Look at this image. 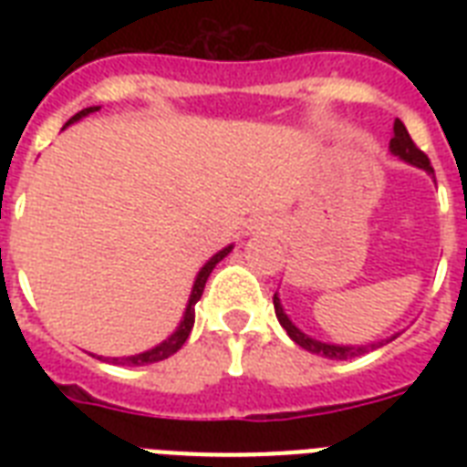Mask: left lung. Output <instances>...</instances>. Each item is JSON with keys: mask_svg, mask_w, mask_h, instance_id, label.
Segmentation results:
<instances>
[{"mask_svg": "<svg viewBox=\"0 0 467 467\" xmlns=\"http://www.w3.org/2000/svg\"><path fill=\"white\" fill-rule=\"evenodd\" d=\"M392 140H390V152L395 157H400L402 161H410V164H414V167L424 169L427 174H434V167H431V161H429V157L421 152L417 145H414V140L410 138V133H407V128L402 120H395V126H392ZM274 310H276V317L278 322H281V327H284L285 332H288V337H291L298 347H303L306 351H310V354H317V356H325V358H332V361H347V358H354V356H361L366 354V351H370V348H378V347H385L388 341H392L395 337H390V339H380V341H373V344H361V347H344V344H327V341H319V339H312V337H307L303 329H298V327L293 325L291 317L284 312V306H281V300H278V296H274Z\"/></svg>", "mask_w": 467, "mask_h": 467, "instance_id": "obj_1", "label": "left lung"}]
</instances>
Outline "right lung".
Masks as SVG:
<instances>
[{
  "instance_id": "right-lung-1",
  "label": "right lung",
  "mask_w": 467,
  "mask_h": 467,
  "mask_svg": "<svg viewBox=\"0 0 467 467\" xmlns=\"http://www.w3.org/2000/svg\"><path fill=\"white\" fill-rule=\"evenodd\" d=\"M99 109H101V106H89V109H84V111L75 113V116H72V119L65 123V126H69V123H77V120L84 119V116H89V113L99 111ZM230 252H233V244H227L225 249H220L218 254H213L211 259H208V262L201 266L196 281H193V288H191L189 306H186V312H183L182 322H179V327H176V332L171 334V337H167V339L161 341V344H157L155 348H148V351H142V354L116 356V358H111V361L119 363V366H148V363L164 361V358H169L171 354H176V351L183 347V341L189 339L191 327H193V319H196V303L201 300V296H203L205 281H208V276H211V271L215 269V264L223 262V259H225ZM99 358H101V356H99Z\"/></svg>"
}]
</instances>
